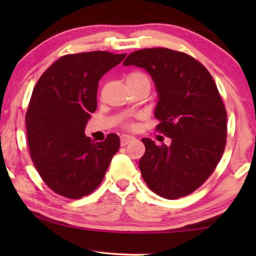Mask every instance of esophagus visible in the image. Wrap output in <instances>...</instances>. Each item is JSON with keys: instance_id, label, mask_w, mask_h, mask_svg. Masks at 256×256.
Wrapping results in <instances>:
<instances>
[{"instance_id": "obj_1", "label": "esophagus", "mask_w": 256, "mask_h": 256, "mask_svg": "<svg viewBox=\"0 0 256 256\" xmlns=\"http://www.w3.org/2000/svg\"><path fill=\"white\" fill-rule=\"evenodd\" d=\"M120 140H121V146H127L129 142L132 141V140H134V138H132V136H129V135L124 134V135H121Z\"/></svg>"}]
</instances>
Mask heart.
I'll return each mask as SVG.
<instances>
[{"label": "heart", "instance_id": "obj_1", "mask_svg": "<svg viewBox=\"0 0 256 256\" xmlns=\"http://www.w3.org/2000/svg\"><path fill=\"white\" fill-rule=\"evenodd\" d=\"M142 80H149L148 76L142 72H132L127 76V82H138Z\"/></svg>", "mask_w": 256, "mask_h": 256}]
</instances>
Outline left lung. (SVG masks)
<instances>
[{
    "label": "left lung",
    "mask_w": 256,
    "mask_h": 256,
    "mask_svg": "<svg viewBox=\"0 0 256 256\" xmlns=\"http://www.w3.org/2000/svg\"><path fill=\"white\" fill-rule=\"evenodd\" d=\"M124 66L143 68L157 92V130L171 138L157 146L142 138L144 155L138 166L152 191L166 199L188 196L218 166L226 144V110L216 85L200 62L166 48L132 52Z\"/></svg>",
    "instance_id": "1"
}]
</instances>
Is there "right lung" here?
I'll return each instance as SVG.
<instances>
[{
  "label": "right lung",
  "mask_w": 256,
  "mask_h": 256,
  "mask_svg": "<svg viewBox=\"0 0 256 256\" xmlns=\"http://www.w3.org/2000/svg\"><path fill=\"white\" fill-rule=\"evenodd\" d=\"M126 57L106 51L59 58L34 86L26 115L28 143L34 168L56 194L79 199L102 182L120 138L102 142L85 135L96 110V92L104 74Z\"/></svg>",
  "instance_id": "1"
}]
</instances>
